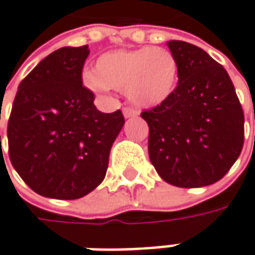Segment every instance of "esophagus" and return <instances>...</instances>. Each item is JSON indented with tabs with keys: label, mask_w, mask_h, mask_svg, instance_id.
<instances>
[{
	"label": "esophagus",
	"mask_w": 255,
	"mask_h": 255,
	"mask_svg": "<svg viewBox=\"0 0 255 255\" xmlns=\"http://www.w3.org/2000/svg\"><path fill=\"white\" fill-rule=\"evenodd\" d=\"M123 114H124L126 118H132V117H137V115H138V111L134 110V108L126 107V108H123Z\"/></svg>",
	"instance_id": "34e87169"
}]
</instances>
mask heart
Masks as SVG:
<instances>
[{"mask_svg": "<svg viewBox=\"0 0 255 255\" xmlns=\"http://www.w3.org/2000/svg\"><path fill=\"white\" fill-rule=\"evenodd\" d=\"M177 81V62L172 53L151 46L135 50H115L98 57L94 73L85 82L104 94L126 89L127 98L142 108H153L172 97Z\"/></svg>", "mask_w": 255, "mask_h": 255, "instance_id": "1", "label": "heart"}]
</instances>
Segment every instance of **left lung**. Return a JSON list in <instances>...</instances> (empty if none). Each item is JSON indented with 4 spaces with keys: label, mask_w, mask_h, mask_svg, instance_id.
I'll return each instance as SVG.
<instances>
[{
    "label": "left lung",
    "mask_w": 255,
    "mask_h": 255,
    "mask_svg": "<svg viewBox=\"0 0 255 255\" xmlns=\"http://www.w3.org/2000/svg\"><path fill=\"white\" fill-rule=\"evenodd\" d=\"M167 46L179 82L167 101L141 113L148 124L150 161L173 186H208L241 154L244 113L222 65L186 41L170 40Z\"/></svg>",
    "instance_id": "1"
}]
</instances>
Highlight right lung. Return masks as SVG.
Wrapping results in <instances>:
<instances>
[{
  "instance_id": "right-lung-1",
  "label": "right lung",
  "mask_w": 255,
  "mask_h": 255,
  "mask_svg": "<svg viewBox=\"0 0 255 255\" xmlns=\"http://www.w3.org/2000/svg\"><path fill=\"white\" fill-rule=\"evenodd\" d=\"M88 46L62 47L21 83L8 120V154L20 177L52 199H79L104 180L123 113L98 111L82 85ZM1 138V135H0Z\"/></svg>"
}]
</instances>
